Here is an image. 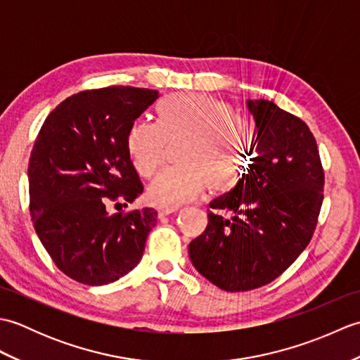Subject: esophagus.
Wrapping results in <instances>:
<instances>
[{
  "label": "esophagus",
  "instance_id": "esophagus-1",
  "mask_svg": "<svg viewBox=\"0 0 360 360\" xmlns=\"http://www.w3.org/2000/svg\"><path fill=\"white\" fill-rule=\"evenodd\" d=\"M179 212L178 207H158V215L159 217H170L176 215Z\"/></svg>",
  "mask_w": 360,
  "mask_h": 360
}]
</instances>
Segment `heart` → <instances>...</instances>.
Listing matches in <instances>:
<instances>
[{
  "label": "heart",
  "mask_w": 360,
  "mask_h": 360,
  "mask_svg": "<svg viewBox=\"0 0 360 360\" xmlns=\"http://www.w3.org/2000/svg\"><path fill=\"white\" fill-rule=\"evenodd\" d=\"M159 122L139 119L129 128L128 147L136 168L153 179L167 165L168 145L186 141L179 160L184 167L167 172L148 188L151 202L182 205L209 187L227 190L240 179L254 153V127L241 112L207 94L164 98Z\"/></svg>",
  "instance_id": "1"
}]
</instances>
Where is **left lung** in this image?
<instances>
[{"mask_svg":"<svg viewBox=\"0 0 360 360\" xmlns=\"http://www.w3.org/2000/svg\"><path fill=\"white\" fill-rule=\"evenodd\" d=\"M248 108L258 129L255 156L231 192L210 202L207 227L188 246L196 271L231 292L280 277L307 249L323 202L325 173L309 127L263 98Z\"/></svg>","mask_w":360,"mask_h":360,"instance_id":"8db88e82","label":"left lung"}]
</instances>
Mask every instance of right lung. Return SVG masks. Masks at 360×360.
<instances>
[{
    "instance_id": "add662e5",
    "label": "right lung",
    "mask_w": 360,
    "mask_h": 360,
    "mask_svg": "<svg viewBox=\"0 0 360 360\" xmlns=\"http://www.w3.org/2000/svg\"><path fill=\"white\" fill-rule=\"evenodd\" d=\"M158 97L133 86L82 91L51 111L35 139L27 168L35 232L58 269L83 285H108L134 269L156 224L150 207L108 213L106 205H128L143 192L128 133Z\"/></svg>"
}]
</instances>
